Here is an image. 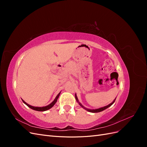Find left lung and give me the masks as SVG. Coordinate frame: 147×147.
Here are the masks:
<instances>
[{
    "label": "left lung",
    "instance_id": "left-lung-1",
    "mask_svg": "<svg viewBox=\"0 0 147 147\" xmlns=\"http://www.w3.org/2000/svg\"><path fill=\"white\" fill-rule=\"evenodd\" d=\"M75 99H76V100H77V101L79 103V104H80V106H82L83 108H84V109H86L87 111H88V112H92V113H97V112H102V111H103V110H105L106 109H107L108 107H110L111 105H112L114 102H115V99L112 103L111 104H110L109 105H107V106H105V107H102V108H100V109H95V110H90V109H86V108H84V107L80 103V102H78V98H77V96H76V94L75 95Z\"/></svg>",
    "mask_w": 147,
    "mask_h": 147
}]
</instances>
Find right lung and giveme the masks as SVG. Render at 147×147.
Listing matches in <instances>:
<instances>
[{"mask_svg":"<svg viewBox=\"0 0 147 147\" xmlns=\"http://www.w3.org/2000/svg\"><path fill=\"white\" fill-rule=\"evenodd\" d=\"M60 93H61V92H59V94L57 95V96L56 97L55 99L54 100H53L50 104H49L48 105L45 106V107H33V106L30 105H29L28 104L26 103V102H25L23 100H23V102H24V103L26 105H28V106L29 107H30V109H33V110H36V111H40V112H43V111H46V110H49L50 109H51V108L52 107L56 104V102H57V99H58V97H59V95H60Z\"/></svg>","mask_w":147,"mask_h":147,"instance_id":"add662e5","label":"right lung"}]
</instances>
